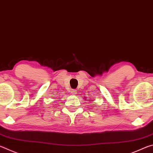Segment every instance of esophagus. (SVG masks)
Returning a JSON list of instances; mask_svg holds the SVG:
<instances>
[{"instance_id": "esophagus-1", "label": "esophagus", "mask_w": 153, "mask_h": 153, "mask_svg": "<svg viewBox=\"0 0 153 153\" xmlns=\"http://www.w3.org/2000/svg\"><path fill=\"white\" fill-rule=\"evenodd\" d=\"M71 93L72 94L76 95V94H77V90H72Z\"/></svg>"}]
</instances>
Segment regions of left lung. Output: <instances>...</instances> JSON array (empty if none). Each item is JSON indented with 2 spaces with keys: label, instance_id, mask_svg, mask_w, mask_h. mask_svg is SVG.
Masks as SVG:
<instances>
[{
  "label": "left lung",
  "instance_id": "1",
  "mask_svg": "<svg viewBox=\"0 0 153 153\" xmlns=\"http://www.w3.org/2000/svg\"><path fill=\"white\" fill-rule=\"evenodd\" d=\"M85 99H86V98H85Z\"/></svg>",
  "mask_w": 153,
  "mask_h": 153
}]
</instances>
